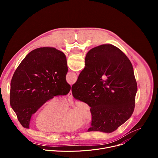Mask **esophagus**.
I'll return each instance as SVG.
<instances>
[{
  "label": "esophagus",
  "instance_id": "obj_1",
  "mask_svg": "<svg viewBox=\"0 0 158 158\" xmlns=\"http://www.w3.org/2000/svg\"><path fill=\"white\" fill-rule=\"evenodd\" d=\"M67 96H68L69 98H73V94H72L71 90L69 91V93H68V94H67Z\"/></svg>",
  "mask_w": 158,
  "mask_h": 158
}]
</instances>
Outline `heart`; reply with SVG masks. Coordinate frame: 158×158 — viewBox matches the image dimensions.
I'll use <instances>...</instances> for the list:
<instances>
[{"label": "heart", "instance_id": "b5f03b06", "mask_svg": "<svg viewBox=\"0 0 158 158\" xmlns=\"http://www.w3.org/2000/svg\"><path fill=\"white\" fill-rule=\"evenodd\" d=\"M83 119H91V112L84 102H77L73 109L69 110V104L65 99L54 97L39 110L34 123L40 131L64 132L81 128L84 125Z\"/></svg>", "mask_w": 158, "mask_h": 158}]
</instances>
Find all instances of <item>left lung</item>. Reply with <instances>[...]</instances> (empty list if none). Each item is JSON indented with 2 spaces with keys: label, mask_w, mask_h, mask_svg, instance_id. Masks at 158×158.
Segmentation results:
<instances>
[{
  "label": "left lung",
  "mask_w": 158,
  "mask_h": 158,
  "mask_svg": "<svg viewBox=\"0 0 158 158\" xmlns=\"http://www.w3.org/2000/svg\"><path fill=\"white\" fill-rule=\"evenodd\" d=\"M65 54L53 48L29 52L15 70L10 82V104L21 125L29 128L32 114L50 99L71 90Z\"/></svg>",
  "instance_id": "1"
}]
</instances>
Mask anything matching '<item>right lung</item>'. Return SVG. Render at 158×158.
I'll use <instances>...</instances> for the list:
<instances>
[{
    "label": "right lung",
    "mask_w": 158,
    "mask_h": 158,
    "mask_svg": "<svg viewBox=\"0 0 158 158\" xmlns=\"http://www.w3.org/2000/svg\"><path fill=\"white\" fill-rule=\"evenodd\" d=\"M71 90L76 99L91 107L87 131L112 132L132 116L138 86L127 57L116 46L104 44L87 52Z\"/></svg>",
    "instance_id": "right-lung-1"
}]
</instances>
